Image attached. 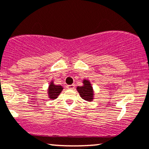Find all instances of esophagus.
Masks as SVG:
<instances>
[{"mask_svg":"<svg viewBox=\"0 0 149 149\" xmlns=\"http://www.w3.org/2000/svg\"><path fill=\"white\" fill-rule=\"evenodd\" d=\"M67 88L68 89H74L75 88V85H67Z\"/></svg>","mask_w":149,"mask_h":149,"instance_id":"1","label":"esophagus"}]
</instances>
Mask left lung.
I'll use <instances>...</instances> for the list:
<instances>
[{"label": "left lung", "mask_w": 149, "mask_h": 149, "mask_svg": "<svg viewBox=\"0 0 149 149\" xmlns=\"http://www.w3.org/2000/svg\"><path fill=\"white\" fill-rule=\"evenodd\" d=\"M83 84L84 85L82 87H80V86L77 87V90L79 92L82 98L87 101H92L93 100V96H94L92 85L89 80H83Z\"/></svg>", "instance_id": "1"}]
</instances>
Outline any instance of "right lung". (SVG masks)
I'll return each instance as SVG.
<instances>
[{"label":"right lung","mask_w":149,"mask_h":149,"mask_svg":"<svg viewBox=\"0 0 149 149\" xmlns=\"http://www.w3.org/2000/svg\"><path fill=\"white\" fill-rule=\"evenodd\" d=\"M62 89H63V87L62 86L55 85L52 82V83H51V85L48 87V96L51 99H56Z\"/></svg>","instance_id":"obj_1"}]
</instances>
